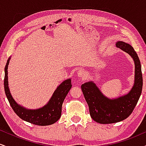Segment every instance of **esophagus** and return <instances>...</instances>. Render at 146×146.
<instances>
[{
	"instance_id": "1",
	"label": "esophagus",
	"mask_w": 146,
	"mask_h": 146,
	"mask_svg": "<svg viewBox=\"0 0 146 146\" xmlns=\"http://www.w3.org/2000/svg\"><path fill=\"white\" fill-rule=\"evenodd\" d=\"M78 75L79 77H83L85 75V72L83 69H80L78 72Z\"/></svg>"
}]
</instances>
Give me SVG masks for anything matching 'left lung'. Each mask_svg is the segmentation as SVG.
I'll list each match as a JSON object with an SVG mask.
<instances>
[{
    "mask_svg": "<svg viewBox=\"0 0 146 146\" xmlns=\"http://www.w3.org/2000/svg\"><path fill=\"white\" fill-rule=\"evenodd\" d=\"M116 45L128 53L135 61V84L128 94L115 100H110L102 95L92 82L81 86L84 96L88 105L90 117L94 121L103 124L121 121L130 116L138 102L143 86L141 66L136 51L132 46L124 42H117Z\"/></svg>",
    "mask_w": 146,
    "mask_h": 146,
    "instance_id": "1",
    "label": "left lung"
}]
</instances>
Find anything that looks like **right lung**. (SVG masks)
I'll return each instance as SVG.
<instances>
[{"instance_id": "1", "label": "right lung", "mask_w": 146, "mask_h": 146, "mask_svg": "<svg viewBox=\"0 0 146 146\" xmlns=\"http://www.w3.org/2000/svg\"><path fill=\"white\" fill-rule=\"evenodd\" d=\"M9 62V59L5 67L4 87L7 98L15 113L22 119L35 125H48L56 123L61 117L63 102L71 88V80L68 79L65 80L57 88L50 101L43 108L37 110H27L17 104L9 92L7 77V66Z\"/></svg>"}]
</instances>
